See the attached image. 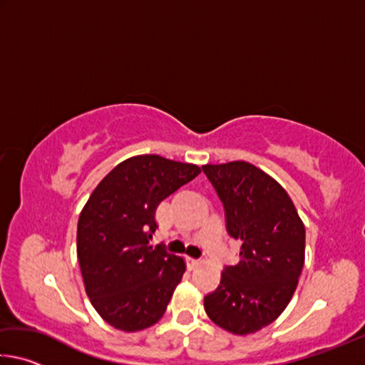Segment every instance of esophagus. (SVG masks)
Masks as SVG:
<instances>
[{"label": "esophagus", "mask_w": 365, "mask_h": 365, "mask_svg": "<svg viewBox=\"0 0 365 365\" xmlns=\"http://www.w3.org/2000/svg\"><path fill=\"white\" fill-rule=\"evenodd\" d=\"M187 264H188V269L190 270H195L197 265L201 264L200 259H193V257H187Z\"/></svg>", "instance_id": "esophagus-1"}]
</instances>
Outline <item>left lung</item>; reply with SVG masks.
Segmentation results:
<instances>
[{"mask_svg":"<svg viewBox=\"0 0 365 365\" xmlns=\"http://www.w3.org/2000/svg\"><path fill=\"white\" fill-rule=\"evenodd\" d=\"M202 170L224 202L227 230L242 242L240 261L205 296L209 319L233 335L256 333L285 311L304 265L306 230L282 185L245 160Z\"/></svg>","mask_w":365,"mask_h":365,"instance_id":"obj_1","label":"left lung"}]
</instances>
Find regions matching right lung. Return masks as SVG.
<instances>
[{
	"label": "right lung",
	"mask_w": 365,
	"mask_h": 365,
	"mask_svg": "<svg viewBox=\"0 0 365 365\" xmlns=\"http://www.w3.org/2000/svg\"><path fill=\"white\" fill-rule=\"evenodd\" d=\"M196 164L140 154L98 183L77 225L85 292L103 320L140 331L164 316L187 269L183 257L148 245L159 202L200 174Z\"/></svg>",
	"instance_id": "1"
}]
</instances>
